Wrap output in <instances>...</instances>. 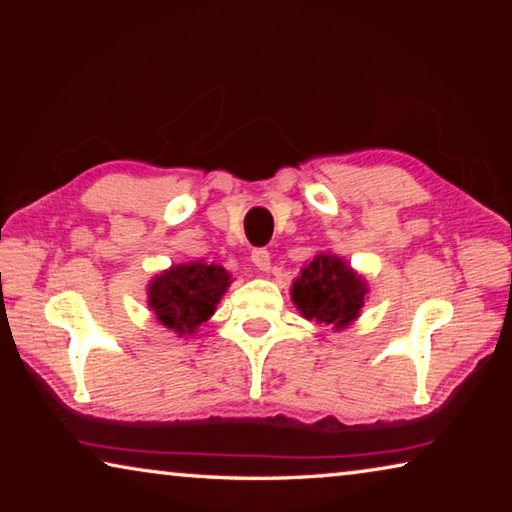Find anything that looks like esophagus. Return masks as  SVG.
I'll list each match as a JSON object with an SVG mask.
<instances>
[{"instance_id": "esophagus-1", "label": "esophagus", "mask_w": 512, "mask_h": 512, "mask_svg": "<svg viewBox=\"0 0 512 512\" xmlns=\"http://www.w3.org/2000/svg\"><path fill=\"white\" fill-rule=\"evenodd\" d=\"M250 259H253V264L259 271H268V268H271V253H268L266 248H255L253 253H250Z\"/></svg>"}]
</instances>
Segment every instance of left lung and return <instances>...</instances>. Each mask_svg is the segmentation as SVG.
Instances as JSON below:
<instances>
[{
    "label": "left lung",
    "mask_w": 512,
    "mask_h": 512,
    "mask_svg": "<svg viewBox=\"0 0 512 512\" xmlns=\"http://www.w3.org/2000/svg\"><path fill=\"white\" fill-rule=\"evenodd\" d=\"M293 302L307 320L345 327L357 318L366 284L339 257L318 255L309 262L291 289Z\"/></svg>",
    "instance_id": "1"
}]
</instances>
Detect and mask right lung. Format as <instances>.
<instances>
[{"instance_id": "add662e5", "label": "right lung", "mask_w": 512, "mask_h": 512, "mask_svg": "<svg viewBox=\"0 0 512 512\" xmlns=\"http://www.w3.org/2000/svg\"><path fill=\"white\" fill-rule=\"evenodd\" d=\"M230 275L214 264H180L155 277L149 305L164 327L189 334L214 314Z\"/></svg>"}]
</instances>
